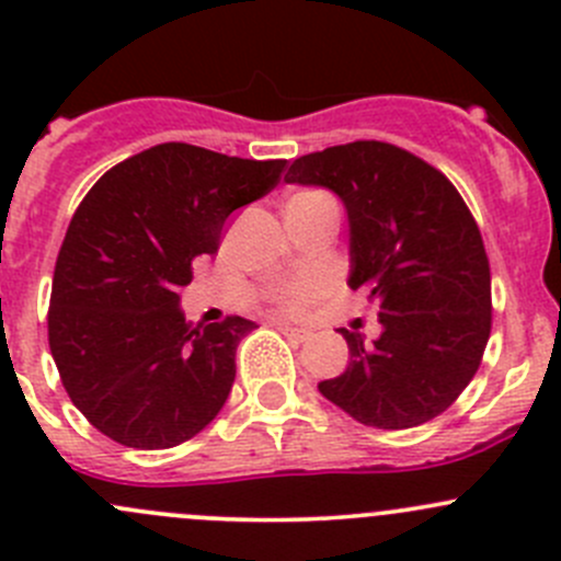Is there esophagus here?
Masks as SVG:
<instances>
[{
    "label": "esophagus",
    "instance_id": "34e87169",
    "mask_svg": "<svg viewBox=\"0 0 561 561\" xmlns=\"http://www.w3.org/2000/svg\"><path fill=\"white\" fill-rule=\"evenodd\" d=\"M276 328H279L287 339H293V342H309V333L301 331V328H290L287 322H276Z\"/></svg>",
    "mask_w": 561,
    "mask_h": 561
}]
</instances>
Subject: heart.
Returning a JSON list of instances; mask_svg holds the SVG:
<instances>
[{
	"mask_svg": "<svg viewBox=\"0 0 561 561\" xmlns=\"http://www.w3.org/2000/svg\"><path fill=\"white\" fill-rule=\"evenodd\" d=\"M301 195H320V192H301ZM322 293H325V279H320V276H296V279L276 287L274 304L279 312L301 317L320 301Z\"/></svg>",
	"mask_w": 561,
	"mask_h": 561,
	"instance_id": "obj_1",
	"label": "heart"
}]
</instances>
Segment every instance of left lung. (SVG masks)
<instances>
[{
  "mask_svg": "<svg viewBox=\"0 0 561 561\" xmlns=\"http://www.w3.org/2000/svg\"><path fill=\"white\" fill-rule=\"evenodd\" d=\"M287 184L328 186L350 217V287L380 309L375 344L342 328L350 366L320 393L364 426L412 428L469 386L491 336L483 236L450 179L386 140L298 157Z\"/></svg>",
  "mask_w": 561,
  "mask_h": 561,
  "instance_id": "obj_1",
  "label": "left lung"
}]
</instances>
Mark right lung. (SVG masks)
<instances>
[{
  "label": "right lung",
  "mask_w": 561,
  "mask_h": 561,
  "mask_svg": "<svg viewBox=\"0 0 561 561\" xmlns=\"http://www.w3.org/2000/svg\"><path fill=\"white\" fill-rule=\"evenodd\" d=\"M285 165L160 144L100 175L72 214L48 344L72 404L113 443L173 448L222 410L254 322L192 325L179 287L192 282V260L217 254L230 214L274 190Z\"/></svg>",
  "instance_id": "1"
}]
</instances>
